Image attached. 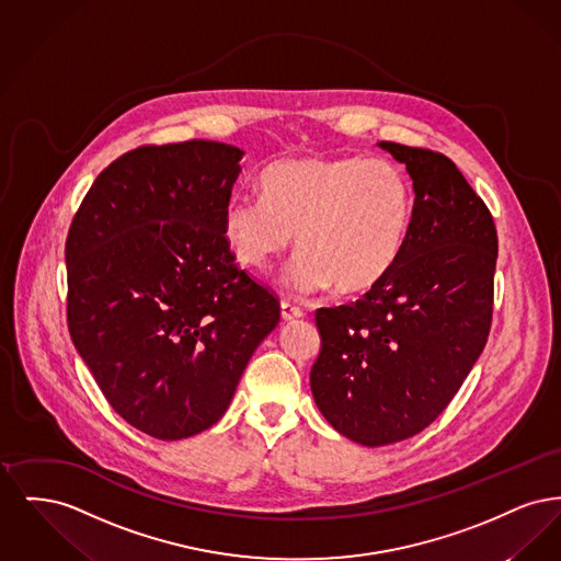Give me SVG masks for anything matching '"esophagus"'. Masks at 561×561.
Here are the masks:
<instances>
[{
    "mask_svg": "<svg viewBox=\"0 0 561 561\" xmlns=\"http://www.w3.org/2000/svg\"><path fill=\"white\" fill-rule=\"evenodd\" d=\"M302 316H305V313H302V309H300V307H296V305L288 302V300H284V302H282V320H300Z\"/></svg>",
    "mask_w": 561,
    "mask_h": 561,
    "instance_id": "obj_1",
    "label": "esophagus"
}]
</instances>
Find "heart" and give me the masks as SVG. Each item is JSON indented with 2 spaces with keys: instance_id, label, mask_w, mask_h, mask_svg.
<instances>
[{
  "instance_id": "obj_1",
  "label": "heart",
  "mask_w": 561,
  "mask_h": 561,
  "mask_svg": "<svg viewBox=\"0 0 561 561\" xmlns=\"http://www.w3.org/2000/svg\"><path fill=\"white\" fill-rule=\"evenodd\" d=\"M263 197L233 193L222 238L236 261L265 268L294 241L293 286L311 294L373 293L400 263L412 227L414 193L400 165L357 156H311L271 163Z\"/></svg>"
}]
</instances>
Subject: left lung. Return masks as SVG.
<instances>
[{
    "label": "left lung",
    "mask_w": 561,
    "mask_h": 561,
    "mask_svg": "<svg viewBox=\"0 0 561 561\" xmlns=\"http://www.w3.org/2000/svg\"><path fill=\"white\" fill-rule=\"evenodd\" d=\"M412 179V227L393 273L364 298L316 311L311 391L325 421L362 446L428 427L485 347L499 238L492 214L442 153L378 142Z\"/></svg>",
    "instance_id": "left-lung-1"
}]
</instances>
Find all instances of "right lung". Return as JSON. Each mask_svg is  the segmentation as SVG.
Masks as SVG:
<instances>
[{"label": "right lung", "mask_w": 561, "mask_h": 561, "mask_svg": "<svg viewBox=\"0 0 561 561\" xmlns=\"http://www.w3.org/2000/svg\"><path fill=\"white\" fill-rule=\"evenodd\" d=\"M243 151L214 140L138 147L85 193L67 245V321L111 408L163 442L227 412L279 302L222 238Z\"/></svg>", "instance_id": "right-lung-1"}]
</instances>
